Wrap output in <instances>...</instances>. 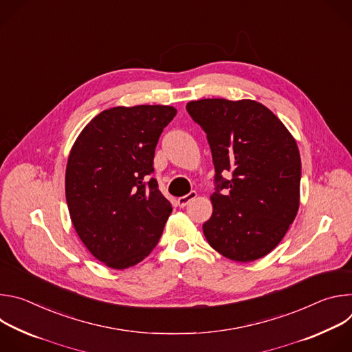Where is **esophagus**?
Here are the masks:
<instances>
[{
    "mask_svg": "<svg viewBox=\"0 0 352 352\" xmlns=\"http://www.w3.org/2000/svg\"><path fill=\"white\" fill-rule=\"evenodd\" d=\"M196 197V192L195 190H192V192H189L188 195H184V196H181V197H178L177 199V205L179 206V208H185L190 200H193Z\"/></svg>",
    "mask_w": 352,
    "mask_h": 352,
    "instance_id": "1",
    "label": "esophagus"
}]
</instances>
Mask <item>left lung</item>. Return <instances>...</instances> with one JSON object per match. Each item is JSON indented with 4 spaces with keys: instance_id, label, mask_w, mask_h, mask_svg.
<instances>
[{
    "instance_id": "left-lung-1",
    "label": "left lung",
    "mask_w": 352,
    "mask_h": 352,
    "mask_svg": "<svg viewBox=\"0 0 352 352\" xmlns=\"http://www.w3.org/2000/svg\"><path fill=\"white\" fill-rule=\"evenodd\" d=\"M186 111L206 132L216 170L213 214L204 224L209 245L235 262L266 256L299 208L300 157L294 136L255 100L202 98L189 102Z\"/></svg>"
}]
</instances>
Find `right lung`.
Returning a JSON list of instances; mask_svg holds the SVG:
<instances>
[{
    "mask_svg": "<svg viewBox=\"0 0 352 352\" xmlns=\"http://www.w3.org/2000/svg\"><path fill=\"white\" fill-rule=\"evenodd\" d=\"M175 114L171 106L113 107L96 116L71 148L65 196L72 224L89 252L111 269L142 262L173 212L150 177L159 138Z\"/></svg>",
    "mask_w": 352,
    "mask_h": 352,
    "instance_id": "1",
    "label": "right lung"
}]
</instances>
